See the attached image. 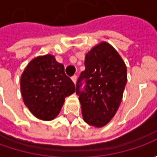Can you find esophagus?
I'll return each mask as SVG.
<instances>
[{
  "instance_id": "1",
  "label": "esophagus",
  "mask_w": 157,
  "mask_h": 157,
  "mask_svg": "<svg viewBox=\"0 0 157 157\" xmlns=\"http://www.w3.org/2000/svg\"><path fill=\"white\" fill-rule=\"evenodd\" d=\"M71 80H72V81H73V83H74V84H76V83H77V76H73V77H72V78H71Z\"/></svg>"
}]
</instances>
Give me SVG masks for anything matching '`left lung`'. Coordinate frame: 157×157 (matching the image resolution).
<instances>
[{
	"label": "left lung",
	"instance_id": "obj_1",
	"mask_svg": "<svg viewBox=\"0 0 157 157\" xmlns=\"http://www.w3.org/2000/svg\"><path fill=\"white\" fill-rule=\"evenodd\" d=\"M86 70L79 77L76 94L79 95L84 121L95 128H102L115 115L122 100L128 80L127 66L113 46L100 42L85 57ZM82 79L85 91H79Z\"/></svg>",
	"mask_w": 157,
	"mask_h": 157
}]
</instances>
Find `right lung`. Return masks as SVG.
I'll return each instance as SVG.
<instances>
[{"mask_svg": "<svg viewBox=\"0 0 157 157\" xmlns=\"http://www.w3.org/2000/svg\"><path fill=\"white\" fill-rule=\"evenodd\" d=\"M75 92V86L64 73L63 64L53 55L33 58L21 76V93L28 109L42 121L58 115L64 99Z\"/></svg>", "mask_w": 157, "mask_h": 157, "instance_id": "1", "label": "right lung"}]
</instances>
